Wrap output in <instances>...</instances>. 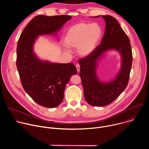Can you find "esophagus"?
Here are the masks:
<instances>
[{
  "instance_id": "1",
  "label": "esophagus",
  "mask_w": 149,
  "mask_h": 149,
  "mask_svg": "<svg viewBox=\"0 0 149 149\" xmlns=\"http://www.w3.org/2000/svg\"><path fill=\"white\" fill-rule=\"evenodd\" d=\"M76 68H77V71L78 72H79V70H80V66L79 64H77L76 65Z\"/></svg>"
}]
</instances>
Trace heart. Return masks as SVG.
Instances as JSON below:
<instances>
[{
    "label": "heart",
    "instance_id": "b5f03b06",
    "mask_svg": "<svg viewBox=\"0 0 149 149\" xmlns=\"http://www.w3.org/2000/svg\"><path fill=\"white\" fill-rule=\"evenodd\" d=\"M102 34V29L97 24L79 22L68 30L63 42L67 48H77V53L79 56L87 57L97 48ZM65 50L70 52L67 48Z\"/></svg>",
    "mask_w": 149,
    "mask_h": 149
}]
</instances>
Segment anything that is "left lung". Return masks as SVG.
Masks as SVG:
<instances>
[{
  "mask_svg": "<svg viewBox=\"0 0 149 149\" xmlns=\"http://www.w3.org/2000/svg\"><path fill=\"white\" fill-rule=\"evenodd\" d=\"M101 16L105 20V29L100 45L91 55L78 61L85 99L88 104L96 107L110 104L125 90L128 84L133 61L129 38L117 19L109 15ZM112 50L120 55V69L112 80L101 81L96 73L99 62L106 53Z\"/></svg>",
  "mask_w": 149,
  "mask_h": 149,
  "instance_id": "obj_1",
  "label": "left lung"
}]
</instances>
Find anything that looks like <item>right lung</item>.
<instances>
[{"label": "right lung", "mask_w": 149, "mask_h": 149, "mask_svg": "<svg viewBox=\"0 0 149 149\" xmlns=\"http://www.w3.org/2000/svg\"><path fill=\"white\" fill-rule=\"evenodd\" d=\"M71 16L34 17L21 33L16 48V66L26 93L38 104L55 108L62 102L66 84L77 74L73 63H59L39 59L33 50L39 36H56Z\"/></svg>", "instance_id": "right-lung-1"}]
</instances>
